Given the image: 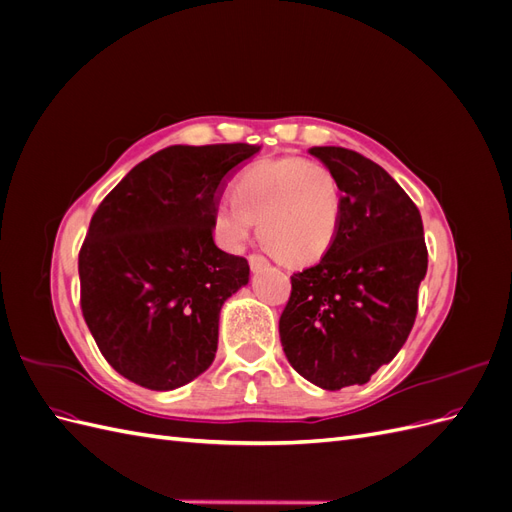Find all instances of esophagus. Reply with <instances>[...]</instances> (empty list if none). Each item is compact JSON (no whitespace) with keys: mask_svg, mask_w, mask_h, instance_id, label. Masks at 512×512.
I'll return each instance as SVG.
<instances>
[{"mask_svg":"<svg viewBox=\"0 0 512 512\" xmlns=\"http://www.w3.org/2000/svg\"><path fill=\"white\" fill-rule=\"evenodd\" d=\"M247 262H250V269H252V271H258V269L269 265L267 258L260 256V254H250V256H247Z\"/></svg>","mask_w":512,"mask_h":512,"instance_id":"34e87169","label":"esophagus"}]
</instances>
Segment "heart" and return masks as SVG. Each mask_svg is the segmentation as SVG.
I'll return each mask as SVG.
<instances>
[{
	"mask_svg": "<svg viewBox=\"0 0 512 512\" xmlns=\"http://www.w3.org/2000/svg\"><path fill=\"white\" fill-rule=\"evenodd\" d=\"M220 198L213 230L230 252H239L258 222L260 241L288 265H314L342 224V188L333 170L299 156L267 158L247 166Z\"/></svg>",
	"mask_w": 512,
	"mask_h": 512,
	"instance_id": "obj_1",
	"label": "heart"
}]
</instances>
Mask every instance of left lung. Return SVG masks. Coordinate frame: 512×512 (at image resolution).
Masks as SVG:
<instances>
[{"label":"left lung","instance_id":"left-lung-1","mask_svg":"<svg viewBox=\"0 0 512 512\" xmlns=\"http://www.w3.org/2000/svg\"><path fill=\"white\" fill-rule=\"evenodd\" d=\"M342 188V224L318 265L290 277L280 318L288 363L312 384H365L406 344L427 273L423 220L382 166L344 147H312Z\"/></svg>","mask_w":512,"mask_h":512}]
</instances>
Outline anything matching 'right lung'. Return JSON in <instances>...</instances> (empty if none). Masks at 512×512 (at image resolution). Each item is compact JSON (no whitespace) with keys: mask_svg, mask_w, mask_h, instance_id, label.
Instances as JSON below:
<instances>
[{"mask_svg":"<svg viewBox=\"0 0 512 512\" xmlns=\"http://www.w3.org/2000/svg\"><path fill=\"white\" fill-rule=\"evenodd\" d=\"M260 147L173 145L136 164L89 222L79 254L81 309L117 374L173 391L218 350L220 309L250 265L213 241L228 173Z\"/></svg>","mask_w":512,"mask_h":512,"instance_id":"add662e5","label":"right lung"}]
</instances>
